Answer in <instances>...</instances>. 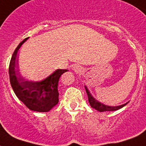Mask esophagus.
Returning a JSON list of instances; mask_svg holds the SVG:
<instances>
[{
  "mask_svg": "<svg viewBox=\"0 0 146 146\" xmlns=\"http://www.w3.org/2000/svg\"><path fill=\"white\" fill-rule=\"evenodd\" d=\"M72 70L75 71V72H80L81 67H80V66L77 65V64H74V65L72 67Z\"/></svg>",
  "mask_w": 146,
  "mask_h": 146,
  "instance_id": "esophagus-1",
  "label": "esophagus"
}]
</instances>
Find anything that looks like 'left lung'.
I'll use <instances>...</instances> for the list:
<instances>
[{
  "label": "left lung",
  "mask_w": 146,
  "mask_h": 146,
  "mask_svg": "<svg viewBox=\"0 0 146 146\" xmlns=\"http://www.w3.org/2000/svg\"><path fill=\"white\" fill-rule=\"evenodd\" d=\"M85 88V90H86V93L88 94V102L90 103V106H91L93 108H95L96 111H99L100 112H104V111H117L119 109L123 108L125 105L128 104V102L125 104H123L122 105H119V106H108V105H105L104 104L101 103L100 102L97 101L96 100H95L94 98V96H92L91 94L90 93V91L88 90V88L86 86H84Z\"/></svg>",
  "instance_id": "1"
}]
</instances>
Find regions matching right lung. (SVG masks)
Listing matches in <instances>:
<instances>
[{
  "label": "right lung",
  "mask_w": 146,
  "mask_h": 146,
  "mask_svg": "<svg viewBox=\"0 0 146 146\" xmlns=\"http://www.w3.org/2000/svg\"><path fill=\"white\" fill-rule=\"evenodd\" d=\"M29 38L18 44L10 60L9 73L11 86L17 97L31 111L48 112L58 102V83L60 76L67 70H56L41 82L27 81L20 74L18 63L15 64L17 54L21 45ZM17 69H15V68Z\"/></svg>",
  "instance_id": "1"
}]
</instances>
